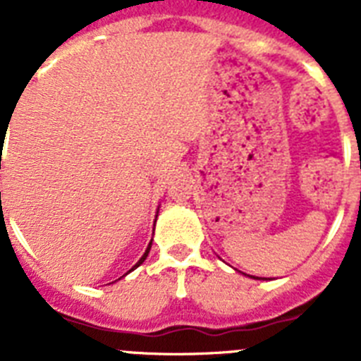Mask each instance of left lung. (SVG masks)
Instances as JSON below:
<instances>
[{
	"label": "left lung",
	"instance_id": "left-lung-1",
	"mask_svg": "<svg viewBox=\"0 0 361 361\" xmlns=\"http://www.w3.org/2000/svg\"><path fill=\"white\" fill-rule=\"evenodd\" d=\"M242 275H245V273H242ZM247 276H251V275H247ZM251 279H255V280H267V279H260V276H251Z\"/></svg>",
	"mask_w": 361,
	"mask_h": 361
}]
</instances>
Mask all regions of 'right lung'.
I'll return each mask as SVG.
<instances>
[{"label":"right lung","mask_w":361,"mask_h":361,"mask_svg":"<svg viewBox=\"0 0 361 361\" xmlns=\"http://www.w3.org/2000/svg\"><path fill=\"white\" fill-rule=\"evenodd\" d=\"M149 250H152V242H149V244H148V247H146L145 255H142V257H141V258H139V262H137V264H135V266H133V267H132V269H130V271H128V273H132V271H133V269H137V267H139V266H141V264H142V262H145V260H146V257H148V253H149ZM128 273H126V275H128Z\"/></svg>","instance_id":"right-lung-1"}]
</instances>
